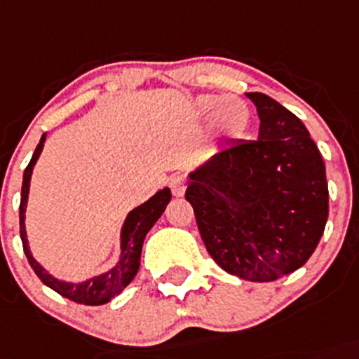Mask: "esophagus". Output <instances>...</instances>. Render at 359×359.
<instances>
[{
	"label": "esophagus",
	"instance_id": "esophagus-1",
	"mask_svg": "<svg viewBox=\"0 0 359 359\" xmlns=\"http://www.w3.org/2000/svg\"><path fill=\"white\" fill-rule=\"evenodd\" d=\"M186 187H187V180L184 175H173L172 179H170V189H172L173 196H177V198L186 193Z\"/></svg>",
	"mask_w": 359,
	"mask_h": 359
}]
</instances>
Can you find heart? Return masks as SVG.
Here are the masks:
<instances>
[{
	"label": "heart",
	"instance_id": "obj_1",
	"mask_svg": "<svg viewBox=\"0 0 359 359\" xmlns=\"http://www.w3.org/2000/svg\"><path fill=\"white\" fill-rule=\"evenodd\" d=\"M196 108L200 115H214L216 127L226 136H241L250 118L246 104L236 97H225L221 100L216 97H200L196 100Z\"/></svg>",
	"mask_w": 359,
	"mask_h": 359
}]
</instances>
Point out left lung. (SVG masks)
Here are the masks:
<instances>
[{"label":"left lung","instance_id":"left-lung-1","mask_svg":"<svg viewBox=\"0 0 359 359\" xmlns=\"http://www.w3.org/2000/svg\"><path fill=\"white\" fill-rule=\"evenodd\" d=\"M246 95L259 113V140L229 143L189 173L186 200L221 269L273 281L299 269L323 237L326 166L294 113L264 93Z\"/></svg>","mask_w":359,"mask_h":359}]
</instances>
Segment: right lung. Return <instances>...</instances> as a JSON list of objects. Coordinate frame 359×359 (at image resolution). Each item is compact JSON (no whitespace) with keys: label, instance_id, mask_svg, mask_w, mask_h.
<instances>
[{"label":"right lung","instance_id":"add662e5","mask_svg":"<svg viewBox=\"0 0 359 359\" xmlns=\"http://www.w3.org/2000/svg\"><path fill=\"white\" fill-rule=\"evenodd\" d=\"M43 142H46V134H42L40 143L36 145L35 152H33L32 161L26 166L25 177H22V189H21V207H19V225H21V241L22 248H25L26 259H28L29 266L35 271L36 276L42 280V283L58 292L60 296L67 297L70 301H76L79 304H90V306H97V304L108 303L109 299L122 292L127 285H129L133 278L136 276L140 269V259H142V246L145 236L149 230L152 229L154 223L161 217L164 212L168 202L172 200V193L168 187L157 191L156 195L149 200V202L142 203L140 207L130 210L126 217V223L122 226V255L116 266L109 269L108 273L100 274V276H93L90 280L83 281V283H69V281L56 280L55 276L43 269L35 259H33L32 251H29L28 239H26V229H25V210L26 202H28V191H29V180H32L33 166H35L36 159H39L40 152L43 149Z\"/></svg>","mask_w":359,"mask_h":359}]
</instances>
